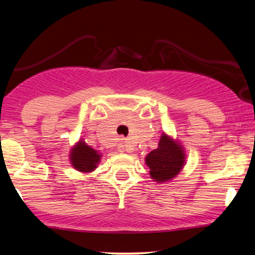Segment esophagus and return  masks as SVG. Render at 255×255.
I'll list each match as a JSON object with an SVG mask.
<instances>
[{
    "instance_id": "esophagus-1",
    "label": "esophagus",
    "mask_w": 255,
    "mask_h": 255,
    "mask_svg": "<svg viewBox=\"0 0 255 255\" xmlns=\"http://www.w3.org/2000/svg\"><path fill=\"white\" fill-rule=\"evenodd\" d=\"M118 150L119 152H131L132 148L128 145V143H122L118 146Z\"/></svg>"
}]
</instances>
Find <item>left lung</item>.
<instances>
[{
	"mask_svg": "<svg viewBox=\"0 0 255 255\" xmlns=\"http://www.w3.org/2000/svg\"><path fill=\"white\" fill-rule=\"evenodd\" d=\"M145 161L150 176L157 182H165L173 179L183 167L184 153L176 141L163 133L158 147L152 150Z\"/></svg>",
	"mask_w": 255,
	"mask_h": 255,
	"instance_id": "8db88e82",
	"label": "left lung"
}]
</instances>
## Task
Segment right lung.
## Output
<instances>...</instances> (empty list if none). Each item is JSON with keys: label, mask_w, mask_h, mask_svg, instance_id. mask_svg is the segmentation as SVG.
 <instances>
[{"label": "right lung", "mask_w": 255, "mask_h": 255, "mask_svg": "<svg viewBox=\"0 0 255 255\" xmlns=\"http://www.w3.org/2000/svg\"><path fill=\"white\" fill-rule=\"evenodd\" d=\"M100 161V154L96 149L90 147L84 141H81L75 145L71 152V162L77 171L91 172L97 167L98 162Z\"/></svg>", "instance_id": "obj_1"}]
</instances>
